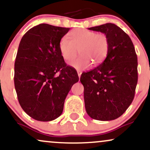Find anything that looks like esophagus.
<instances>
[{
    "mask_svg": "<svg viewBox=\"0 0 150 150\" xmlns=\"http://www.w3.org/2000/svg\"><path fill=\"white\" fill-rule=\"evenodd\" d=\"M77 74H78L79 78H80V77H81V71H77Z\"/></svg>",
    "mask_w": 150,
    "mask_h": 150,
    "instance_id": "34e87169",
    "label": "esophagus"
}]
</instances>
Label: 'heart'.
<instances>
[{
    "label": "heart",
    "instance_id": "1",
    "mask_svg": "<svg viewBox=\"0 0 150 150\" xmlns=\"http://www.w3.org/2000/svg\"><path fill=\"white\" fill-rule=\"evenodd\" d=\"M69 37L70 40L66 37L60 39L59 50L66 62H70L76 57L79 50L81 56L70 64L75 69H86L91 63L94 66L98 65L107 55L109 41L105 33L77 29L71 31Z\"/></svg>",
    "mask_w": 150,
    "mask_h": 150
}]
</instances>
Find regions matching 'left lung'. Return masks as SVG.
<instances>
[{
  "label": "left lung",
  "instance_id": "left-lung-1",
  "mask_svg": "<svg viewBox=\"0 0 150 150\" xmlns=\"http://www.w3.org/2000/svg\"><path fill=\"white\" fill-rule=\"evenodd\" d=\"M107 35L109 48L103 62L81 74L86 113L93 119L112 120L133 101L138 81V59L128 35L113 23L88 28Z\"/></svg>",
  "mask_w": 150,
  "mask_h": 150
}]
</instances>
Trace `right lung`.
Segmentation results:
<instances>
[{
  "label": "right lung",
  "mask_w": 150,
  "mask_h": 150,
  "mask_svg": "<svg viewBox=\"0 0 150 150\" xmlns=\"http://www.w3.org/2000/svg\"><path fill=\"white\" fill-rule=\"evenodd\" d=\"M42 23L23 35L14 63V86L23 111L35 120L51 121L61 115L71 87L79 81L59 50L60 39L69 31Z\"/></svg>",
  "instance_id": "right-lung-1"
}]
</instances>
